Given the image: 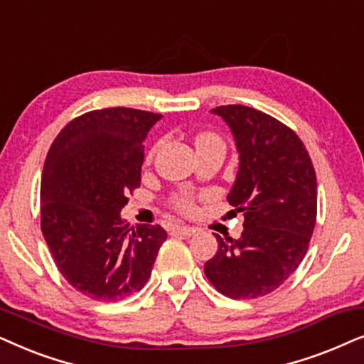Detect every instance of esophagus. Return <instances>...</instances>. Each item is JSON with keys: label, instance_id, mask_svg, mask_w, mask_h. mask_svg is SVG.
Returning <instances> with one entry per match:
<instances>
[{"label": "esophagus", "instance_id": "obj_1", "mask_svg": "<svg viewBox=\"0 0 364 364\" xmlns=\"http://www.w3.org/2000/svg\"><path fill=\"white\" fill-rule=\"evenodd\" d=\"M173 232L174 235H181V236H193L196 232V230L191 226H176L173 230Z\"/></svg>", "mask_w": 364, "mask_h": 364}]
</instances>
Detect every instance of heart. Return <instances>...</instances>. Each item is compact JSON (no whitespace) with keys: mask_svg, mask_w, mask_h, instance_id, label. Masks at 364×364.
Instances as JSON below:
<instances>
[{"mask_svg":"<svg viewBox=\"0 0 364 364\" xmlns=\"http://www.w3.org/2000/svg\"><path fill=\"white\" fill-rule=\"evenodd\" d=\"M213 139H218L216 134H213V133L198 134V136H196V146H198V144H201V143L213 141ZM153 151H154V148H153ZM153 151L149 153L148 158H151ZM174 206H176L178 210L183 211V213H191L193 210H195V203H193L191 196H188V195H179V196L174 198Z\"/></svg>","mask_w":364,"mask_h":364,"instance_id":"b5f03b06","label":"heart"}]
</instances>
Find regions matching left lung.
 I'll list each match as a JSON object with an SVG mask.
<instances>
[{
  "label": "left lung",
  "instance_id": "8db88e82",
  "mask_svg": "<svg viewBox=\"0 0 364 364\" xmlns=\"http://www.w3.org/2000/svg\"><path fill=\"white\" fill-rule=\"evenodd\" d=\"M231 128L240 168L228 201L243 211L241 238L216 235L205 274L231 299H253L279 288L306 255L316 223L318 190L311 158L296 133L250 106H218Z\"/></svg>",
  "mask_w": 364,
  "mask_h": 364
}]
</instances>
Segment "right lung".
<instances>
[{"label":"right lung","mask_w":364,"mask_h":364,"mask_svg":"<svg viewBox=\"0 0 364 364\" xmlns=\"http://www.w3.org/2000/svg\"><path fill=\"white\" fill-rule=\"evenodd\" d=\"M161 114L95 109L53 141L41 176V231L76 291L114 303L141 289L166 240L159 225L129 228L119 211L139 188L143 141Z\"/></svg>","instance_id":"obj_1"}]
</instances>
